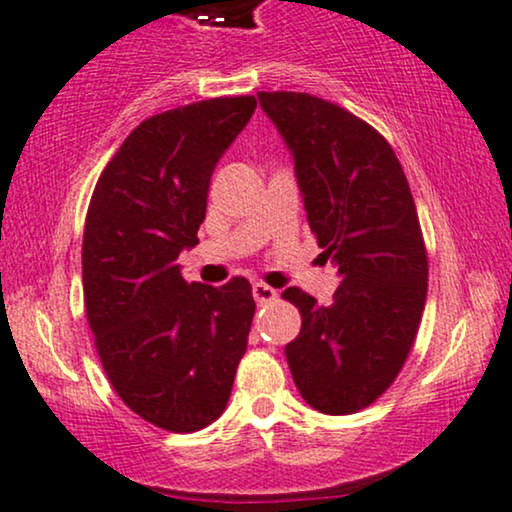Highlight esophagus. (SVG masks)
<instances>
[{"label":"esophagus","instance_id":"obj_1","mask_svg":"<svg viewBox=\"0 0 512 512\" xmlns=\"http://www.w3.org/2000/svg\"><path fill=\"white\" fill-rule=\"evenodd\" d=\"M276 295H278L276 290L271 288V286H267V283H260V281H257L255 286H252V297H255V300L260 302V304L276 300Z\"/></svg>","mask_w":512,"mask_h":512}]
</instances>
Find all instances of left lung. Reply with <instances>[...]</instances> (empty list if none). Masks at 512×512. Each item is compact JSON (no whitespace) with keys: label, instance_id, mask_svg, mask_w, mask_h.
<instances>
[{"label":"left lung","instance_id":"8db88e82","mask_svg":"<svg viewBox=\"0 0 512 512\" xmlns=\"http://www.w3.org/2000/svg\"><path fill=\"white\" fill-rule=\"evenodd\" d=\"M295 160L304 210L340 286L328 307L300 288V335L286 359L302 399L331 416L371 406L394 383L428 295V252L399 158L380 132L338 103L260 92Z\"/></svg>","mask_w":512,"mask_h":512}]
</instances>
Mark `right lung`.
Masks as SVG:
<instances>
[{
  "label": "right lung",
  "mask_w": 512,
  "mask_h": 512,
  "mask_svg": "<svg viewBox=\"0 0 512 512\" xmlns=\"http://www.w3.org/2000/svg\"><path fill=\"white\" fill-rule=\"evenodd\" d=\"M255 106L219 96L144 120L89 200L82 286L96 352L129 409L170 432L222 416L248 347V278L186 283L177 257L198 245L212 172Z\"/></svg>",
  "instance_id": "add662e5"
}]
</instances>
